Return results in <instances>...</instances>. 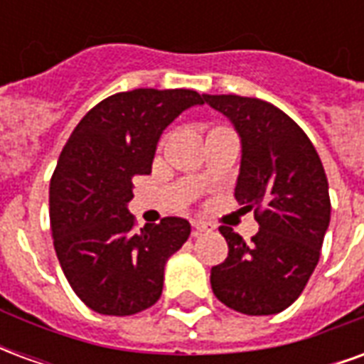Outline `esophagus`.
<instances>
[{
    "label": "esophagus",
    "instance_id": "34e87169",
    "mask_svg": "<svg viewBox=\"0 0 364 364\" xmlns=\"http://www.w3.org/2000/svg\"><path fill=\"white\" fill-rule=\"evenodd\" d=\"M193 228H195V236H198V234H205V232H213L214 226L213 224H208V222H203V220H197L193 222Z\"/></svg>",
    "mask_w": 364,
    "mask_h": 364
}]
</instances>
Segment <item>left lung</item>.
<instances>
[{
	"mask_svg": "<svg viewBox=\"0 0 364 364\" xmlns=\"http://www.w3.org/2000/svg\"><path fill=\"white\" fill-rule=\"evenodd\" d=\"M242 140L234 197L255 214L259 232L247 244L228 226V257L210 271L222 304L247 316L289 308L320 261L329 226L328 177L318 151L287 112L255 97L205 95Z\"/></svg>",
	"mask_w": 364,
	"mask_h": 364,
	"instance_id": "1",
	"label": "left lung"
}]
</instances>
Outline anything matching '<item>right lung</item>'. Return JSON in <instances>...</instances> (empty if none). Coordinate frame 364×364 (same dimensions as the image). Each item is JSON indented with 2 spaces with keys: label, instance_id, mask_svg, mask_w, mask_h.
Returning <instances> with one entry per match:
<instances>
[{
  "label": "right lung",
  "instance_id": "right-lung-1",
  "mask_svg": "<svg viewBox=\"0 0 364 364\" xmlns=\"http://www.w3.org/2000/svg\"><path fill=\"white\" fill-rule=\"evenodd\" d=\"M205 103L193 90H132L97 103L74 128L50 179V228L60 267L83 304L132 316L161 296L167 259L191 234L185 218L134 228L132 179L148 175L161 132Z\"/></svg>",
  "mask_w": 364,
  "mask_h": 364
}]
</instances>
